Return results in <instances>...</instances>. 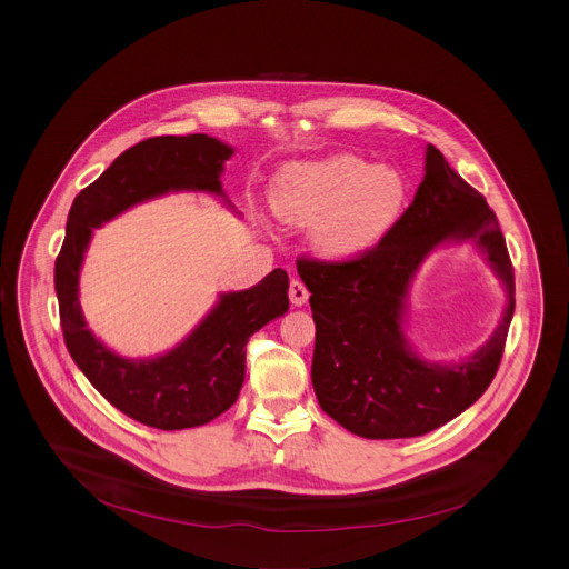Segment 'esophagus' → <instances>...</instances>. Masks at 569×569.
Returning <instances> with one entry per match:
<instances>
[{
    "label": "esophagus",
    "mask_w": 569,
    "mask_h": 569,
    "mask_svg": "<svg viewBox=\"0 0 569 569\" xmlns=\"http://www.w3.org/2000/svg\"><path fill=\"white\" fill-rule=\"evenodd\" d=\"M288 295H290V301L292 306H303L308 301V288L303 286L301 279H290V288H288Z\"/></svg>",
    "instance_id": "34e87169"
}]
</instances>
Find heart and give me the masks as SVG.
Segmentation results:
<instances>
[{
    "instance_id": "1",
    "label": "heart",
    "mask_w": 569,
    "mask_h": 569,
    "mask_svg": "<svg viewBox=\"0 0 569 569\" xmlns=\"http://www.w3.org/2000/svg\"><path fill=\"white\" fill-rule=\"evenodd\" d=\"M408 182L391 164L356 154L290 161L270 189L272 211L295 224L312 222V248L331 261L365 254L400 216Z\"/></svg>"
}]
</instances>
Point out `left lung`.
<instances>
[{
    "instance_id": "obj_1",
    "label": "left lung",
    "mask_w": 569,
    "mask_h": 569,
    "mask_svg": "<svg viewBox=\"0 0 569 569\" xmlns=\"http://www.w3.org/2000/svg\"><path fill=\"white\" fill-rule=\"evenodd\" d=\"M475 239L508 288L501 327L470 359L432 366L401 331L403 297L443 241ZM315 319L312 387L321 410L365 439L428 435L459 417L498 373L516 308L513 266L493 209L432 143L412 204L376 248L347 261L299 259Z\"/></svg>"
}]
</instances>
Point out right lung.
Instances as JSON below:
<instances>
[{
    "mask_svg": "<svg viewBox=\"0 0 569 569\" xmlns=\"http://www.w3.org/2000/svg\"><path fill=\"white\" fill-rule=\"evenodd\" d=\"M233 148L209 137H150L121 152L110 169L80 191L67 216L53 283L64 345L78 369L126 417L157 428H198L238 398L246 380V347L268 321L288 310V274L272 270L254 288L224 292L193 333L164 356L128 360L88 329L78 301V274L92 229L121 211L169 191L222 196L220 173Z\"/></svg>",
    "mask_w": 569,
    "mask_h": 569,
    "instance_id": "right-lung-1",
    "label": "right lung"
}]
</instances>
